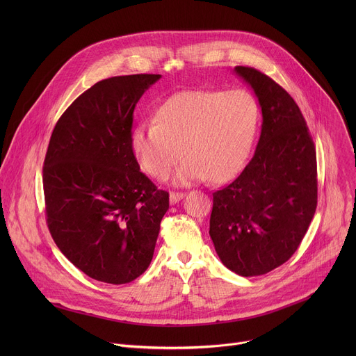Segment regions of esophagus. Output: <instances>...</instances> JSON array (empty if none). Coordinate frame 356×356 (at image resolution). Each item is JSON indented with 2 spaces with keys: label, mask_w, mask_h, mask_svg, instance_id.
<instances>
[{
  "label": "esophagus",
  "mask_w": 356,
  "mask_h": 356,
  "mask_svg": "<svg viewBox=\"0 0 356 356\" xmlns=\"http://www.w3.org/2000/svg\"><path fill=\"white\" fill-rule=\"evenodd\" d=\"M170 204H176V202H179L183 197H184V193H179V191H172L170 193Z\"/></svg>",
  "instance_id": "1"
}]
</instances>
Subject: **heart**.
<instances>
[{"instance_id":"heart-1","label":"heart","mask_w":356,"mask_h":356,"mask_svg":"<svg viewBox=\"0 0 356 356\" xmlns=\"http://www.w3.org/2000/svg\"><path fill=\"white\" fill-rule=\"evenodd\" d=\"M258 99L248 90H206L175 94L156 121L139 124L132 147L142 169L166 179L183 155L177 184L202 179L224 183L243 166L259 125Z\"/></svg>"}]
</instances>
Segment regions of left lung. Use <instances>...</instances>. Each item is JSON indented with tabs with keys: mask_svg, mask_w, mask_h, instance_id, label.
<instances>
[{
	"mask_svg": "<svg viewBox=\"0 0 356 356\" xmlns=\"http://www.w3.org/2000/svg\"><path fill=\"white\" fill-rule=\"evenodd\" d=\"M235 73L258 97L262 131L242 173L213 193L210 236L221 262L250 277L289 261L306 235L317 207V158L291 95L253 67Z\"/></svg>",
	"mask_w": 356,
	"mask_h": 356,
	"instance_id": "1",
	"label": "left lung"
}]
</instances>
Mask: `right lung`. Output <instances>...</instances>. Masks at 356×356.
<instances>
[{
  "label": "right lung",
  "mask_w": 356,
  "mask_h": 356,
  "mask_svg": "<svg viewBox=\"0 0 356 356\" xmlns=\"http://www.w3.org/2000/svg\"><path fill=\"white\" fill-rule=\"evenodd\" d=\"M161 74L101 80L59 118L43 162L46 221L63 255L98 282L124 284L149 266L169 193L139 169L135 106Z\"/></svg>",
  "instance_id": "add662e5"
}]
</instances>
